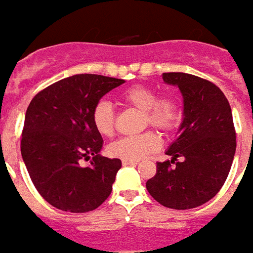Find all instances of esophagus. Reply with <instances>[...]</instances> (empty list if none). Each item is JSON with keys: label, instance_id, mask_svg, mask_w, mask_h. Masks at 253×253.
Wrapping results in <instances>:
<instances>
[{"label": "esophagus", "instance_id": "obj_1", "mask_svg": "<svg viewBox=\"0 0 253 253\" xmlns=\"http://www.w3.org/2000/svg\"><path fill=\"white\" fill-rule=\"evenodd\" d=\"M121 163H123V166H136L138 162H137V161H129V159H123V161H121Z\"/></svg>", "mask_w": 253, "mask_h": 253}]
</instances>
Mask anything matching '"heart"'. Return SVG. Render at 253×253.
<instances>
[{"label": "heart", "instance_id": "1", "mask_svg": "<svg viewBox=\"0 0 253 253\" xmlns=\"http://www.w3.org/2000/svg\"><path fill=\"white\" fill-rule=\"evenodd\" d=\"M123 102L129 107L142 111V126H153L163 133L176 128L181 120V107L172 94L158 96V91L150 86L134 84L121 94ZM91 121L95 130L103 137H111L115 132L116 114L112 104L104 99L96 102L92 108ZM161 146V139L151 130L137 136L123 137L108 146V154L120 159L138 161Z\"/></svg>", "mask_w": 253, "mask_h": 253}]
</instances>
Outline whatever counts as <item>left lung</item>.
I'll return each instance as SVG.
<instances>
[{"label":"left lung","instance_id":"8db88e82","mask_svg":"<svg viewBox=\"0 0 253 253\" xmlns=\"http://www.w3.org/2000/svg\"><path fill=\"white\" fill-rule=\"evenodd\" d=\"M163 81L180 88L184 119L166 153L172 159L157 162V173L146 188L163 207L192 209L213 199L227 179L236 149L231 107L221 88L208 80L163 73Z\"/></svg>","mask_w":253,"mask_h":253}]
</instances>
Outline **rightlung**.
I'll list each match as a JSON object with an SVG mask.
<instances>
[{"instance_id":"1","label":"right lung","mask_w":253,"mask_h":253,"mask_svg":"<svg viewBox=\"0 0 253 253\" xmlns=\"http://www.w3.org/2000/svg\"><path fill=\"white\" fill-rule=\"evenodd\" d=\"M124 80L76 74L34 96L24 117L21 153L32 183L52 207L86 213L102 205L112 191L121 161L102 157V136L91 112L96 102ZM92 158V165L80 162Z\"/></svg>"}]
</instances>
